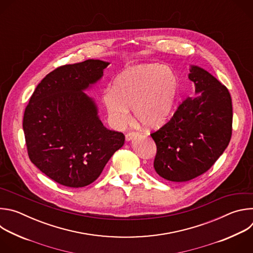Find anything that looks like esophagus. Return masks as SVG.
Segmentation results:
<instances>
[{
  "label": "esophagus",
  "instance_id": "esophagus-1",
  "mask_svg": "<svg viewBox=\"0 0 253 253\" xmlns=\"http://www.w3.org/2000/svg\"><path fill=\"white\" fill-rule=\"evenodd\" d=\"M137 135H138V133H136V132H129L125 135V139H126V141H130Z\"/></svg>",
  "mask_w": 253,
  "mask_h": 253
}]
</instances>
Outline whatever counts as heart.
<instances>
[{"label": "heart", "mask_w": 253, "mask_h": 253, "mask_svg": "<svg viewBox=\"0 0 253 253\" xmlns=\"http://www.w3.org/2000/svg\"><path fill=\"white\" fill-rule=\"evenodd\" d=\"M178 92L174 72L158 64H143L119 74L112 90L105 91L103 103L111 124L124 125L133 109L135 119L143 126L160 125L172 110Z\"/></svg>", "instance_id": "heart-1"}]
</instances>
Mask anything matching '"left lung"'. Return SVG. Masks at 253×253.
<instances>
[{"label":"left lung","mask_w":253,"mask_h":253,"mask_svg":"<svg viewBox=\"0 0 253 253\" xmlns=\"http://www.w3.org/2000/svg\"><path fill=\"white\" fill-rule=\"evenodd\" d=\"M196 97H187L173 117L150 134L157 153L154 169L173 182L206 172L228 146L232 134V102L227 88L198 66L188 75Z\"/></svg>","instance_id":"left-lung-1"}]
</instances>
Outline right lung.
I'll list each match as a JSON object with an SVG mask.
<instances>
[{
	"mask_svg": "<svg viewBox=\"0 0 253 253\" xmlns=\"http://www.w3.org/2000/svg\"><path fill=\"white\" fill-rule=\"evenodd\" d=\"M109 64L89 59L55 69L26 107L23 129L29 158L61 185L91 184L124 144V134L104 127L95 101L84 93Z\"/></svg>",
	"mask_w": 253,
	"mask_h": 253,
	"instance_id": "add662e5",
	"label": "right lung"
}]
</instances>
